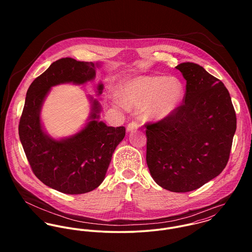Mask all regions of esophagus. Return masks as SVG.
I'll use <instances>...</instances> for the list:
<instances>
[{"label": "esophagus", "instance_id": "obj_1", "mask_svg": "<svg viewBox=\"0 0 252 252\" xmlns=\"http://www.w3.org/2000/svg\"><path fill=\"white\" fill-rule=\"evenodd\" d=\"M139 127V124L136 123V122H131L127 125V132H131V131H134V130H137Z\"/></svg>", "mask_w": 252, "mask_h": 252}]
</instances>
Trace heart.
Masks as SVG:
<instances>
[{
  "instance_id": "heart-1",
  "label": "heart",
  "mask_w": 252,
  "mask_h": 252,
  "mask_svg": "<svg viewBox=\"0 0 252 252\" xmlns=\"http://www.w3.org/2000/svg\"><path fill=\"white\" fill-rule=\"evenodd\" d=\"M120 98H114L116 107L142 108L148 105L150 118L162 119L180 107L184 97V87L178 78L162 75L141 76L123 84Z\"/></svg>"
}]
</instances>
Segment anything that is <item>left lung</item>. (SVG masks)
Masks as SVG:
<instances>
[{"label":"left lung","mask_w":252,"mask_h":252,"mask_svg":"<svg viewBox=\"0 0 252 252\" xmlns=\"http://www.w3.org/2000/svg\"><path fill=\"white\" fill-rule=\"evenodd\" d=\"M176 68L186 80L183 103L169 116L145 124L146 163L158 185L189 192L226 167L237 118L222 81L195 63Z\"/></svg>","instance_id":"8db88e82"}]
</instances>
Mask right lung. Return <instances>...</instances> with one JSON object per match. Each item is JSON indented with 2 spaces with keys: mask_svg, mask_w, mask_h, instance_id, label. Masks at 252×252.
Returning <instances> with one entry per match:
<instances>
[{
  "mask_svg": "<svg viewBox=\"0 0 252 252\" xmlns=\"http://www.w3.org/2000/svg\"><path fill=\"white\" fill-rule=\"evenodd\" d=\"M99 64L62 58L37 76L30 85L18 132L20 142L36 178L66 194H83L105 179L116 146L125 137V127H110L97 120L100 105L93 101L90 121L74 136L60 141L48 137L40 124V108L50 88L66 82L82 84L92 80ZM99 94L103 84L98 85Z\"/></svg>",
  "mask_w": 252,
  "mask_h": 252,
  "instance_id": "add662e5",
  "label": "right lung"
}]
</instances>
